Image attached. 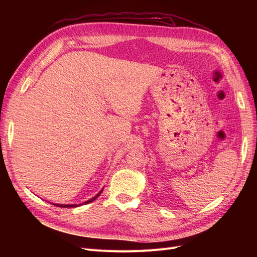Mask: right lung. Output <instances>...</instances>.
<instances>
[{
    "label": "right lung",
    "instance_id": "add662e5",
    "mask_svg": "<svg viewBox=\"0 0 257 257\" xmlns=\"http://www.w3.org/2000/svg\"><path fill=\"white\" fill-rule=\"evenodd\" d=\"M103 192V190L100 191L98 194H96V195L93 197V198H91V199H89V200H87V201H84L83 204H78V205H59V204H53L54 206H57V207H62V208H74V207H78V206H81V205H84V204H89V203H92V201H94L99 195H100V193Z\"/></svg>",
    "mask_w": 257,
    "mask_h": 257
}]
</instances>
